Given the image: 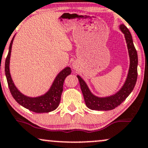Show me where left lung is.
<instances>
[{"label": "left lung", "mask_w": 148, "mask_h": 148, "mask_svg": "<svg viewBox=\"0 0 148 148\" xmlns=\"http://www.w3.org/2000/svg\"><path fill=\"white\" fill-rule=\"evenodd\" d=\"M119 28L124 34L127 49H128L129 57H130V68H129L128 74L122 88L113 95L106 97H99L94 95L89 90L88 86L82 78L79 75H77L84 98L86 105L91 110H110L114 109L123 101H125V99L131 93L136 84L138 75L137 52L134 46L132 35L128 29L124 25H120Z\"/></svg>", "instance_id": "obj_1"}]
</instances>
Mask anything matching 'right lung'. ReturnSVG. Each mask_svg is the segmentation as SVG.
Wrapping results in <instances>:
<instances>
[{"instance_id":"right-lung-1","label":"right lung","mask_w":148,"mask_h":148,"mask_svg":"<svg viewBox=\"0 0 148 148\" xmlns=\"http://www.w3.org/2000/svg\"><path fill=\"white\" fill-rule=\"evenodd\" d=\"M14 36L11 41L9 53L5 60V71L6 75L8 86L10 88L11 94L14 99L23 106L25 108L36 113L49 112L56 110L60 104L61 99V95L63 91V84L65 78L71 74V69L70 67H66L62 71H60L56 76L53 83L48 92L43 95L30 97L21 93L14 85L13 80L11 77L10 72V60L12 51V47Z\"/></svg>"}]
</instances>
